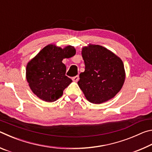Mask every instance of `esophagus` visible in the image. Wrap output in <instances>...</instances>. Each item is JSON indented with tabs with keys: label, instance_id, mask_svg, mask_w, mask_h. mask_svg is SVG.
<instances>
[{
	"label": "esophagus",
	"instance_id": "1",
	"mask_svg": "<svg viewBox=\"0 0 152 152\" xmlns=\"http://www.w3.org/2000/svg\"><path fill=\"white\" fill-rule=\"evenodd\" d=\"M72 80L74 81V82H78V80H79V76H74V77H73L72 78Z\"/></svg>",
	"mask_w": 152,
	"mask_h": 152
}]
</instances>
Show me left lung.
Wrapping results in <instances>:
<instances>
[{
  "mask_svg": "<svg viewBox=\"0 0 152 152\" xmlns=\"http://www.w3.org/2000/svg\"><path fill=\"white\" fill-rule=\"evenodd\" d=\"M85 64L78 84L89 102L101 104L120 91L125 78L122 60L112 51L99 45L82 48Z\"/></svg>",
  "mask_w": 152,
  "mask_h": 152,
  "instance_id": "1",
  "label": "left lung"
}]
</instances>
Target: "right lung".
I'll return each instance as SVG.
<instances>
[{"label": "right lung", "mask_w": 152, "mask_h": 152, "mask_svg": "<svg viewBox=\"0 0 152 152\" xmlns=\"http://www.w3.org/2000/svg\"><path fill=\"white\" fill-rule=\"evenodd\" d=\"M75 54L71 45L64 49L55 45L43 48L27 65V80L33 93L46 102L56 101L62 96L64 90L72 82L66 76L62 60Z\"/></svg>", "instance_id": "obj_1"}]
</instances>
